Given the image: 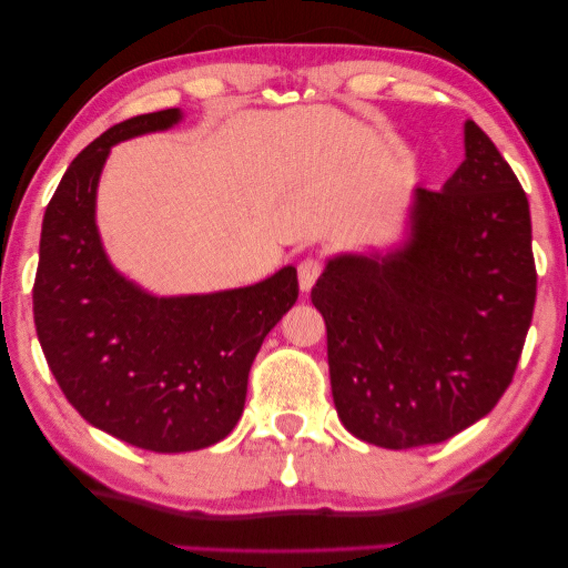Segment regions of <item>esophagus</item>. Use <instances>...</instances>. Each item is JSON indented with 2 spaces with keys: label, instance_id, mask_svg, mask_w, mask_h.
Returning a JSON list of instances; mask_svg holds the SVG:
<instances>
[{
  "label": "esophagus",
  "instance_id": "esophagus-1",
  "mask_svg": "<svg viewBox=\"0 0 568 568\" xmlns=\"http://www.w3.org/2000/svg\"><path fill=\"white\" fill-rule=\"evenodd\" d=\"M296 272H300V290L302 292H310L312 286H314V282H317L320 274H322V258L306 256L304 262L300 264V268H296Z\"/></svg>",
  "mask_w": 568,
  "mask_h": 568
}]
</instances>
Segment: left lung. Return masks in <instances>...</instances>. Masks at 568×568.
Instances as JSON below:
<instances>
[{
  "label": "left lung",
  "instance_id": "left-lung-1",
  "mask_svg": "<svg viewBox=\"0 0 568 568\" xmlns=\"http://www.w3.org/2000/svg\"><path fill=\"white\" fill-rule=\"evenodd\" d=\"M463 141L443 191L415 185L403 244L332 256L312 290L339 420L379 448L443 443L486 417L531 327L528 199L473 120Z\"/></svg>",
  "mask_w": 568,
  "mask_h": 568
}]
</instances>
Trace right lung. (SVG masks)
Masks as SVG:
<instances>
[{"mask_svg": "<svg viewBox=\"0 0 568 568\" xmlns=\"http://www.w3.org/2000/svg\"><path fill=\"white\" fill-rule=\"evenodd\" d=\"M179 108L130 118L82 151L42 219L34 327L64 397L90 425L153 453H189L234 430L248 369L300 294L296 268L211 294L155 296L102 248L98 183L110 148L179 125Z\"/></svg>", "mask_w": 568, "mask_h": 568, "instance_id": "right-lung-1", "label": "right lung"}]
</instances>
